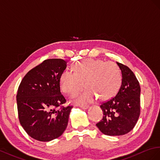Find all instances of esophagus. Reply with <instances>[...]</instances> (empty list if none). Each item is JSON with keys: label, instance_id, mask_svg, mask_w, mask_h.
I'll return each mask as SVG.
<instances>
[{"label": "esophagus", "instance_id": "esophagus-1", "mask_svg": "<svg viewBox=\"0 0 160 160\" xmlns=\"http://www.w3.org/2000/svg\"><path fill=\"white\" fill-rule=\"evenodd\" d=\"M80 107L81 108L84 109V110H86V109L88 108L89 107H88V105H81V106H80Z\"/></svg>", "mask_w": 160, "mask_h": 160}]
</instances>
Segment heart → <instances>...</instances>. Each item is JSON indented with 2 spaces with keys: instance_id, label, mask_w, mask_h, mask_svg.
<instances>
[{
  "instance_id": "obj_1",
  "label": "heart",
  "mask_w": 160,
  "mask_h": 160,
  "mask_svg": "<svg viewBox=\"0 0 160 160\" xmlns=\"http://www.w3.org/2000/svg\"><path fill=\"white\" fill-rule=\"evenodd\" d=\"M74 72H63L60 76L63 92L76 95L84 87L88 88L78 94L74 101L79 104L92 102L97 98L107 100L112 98L120 88L121 75L115 62L94 59H86L73 65Z\"/></svg>"
}]
</instances>
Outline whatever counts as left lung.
Listing matches in <instances>:
<instances>
[{
  "label": "left lung",
  "instance_id": "8db88e82",
  "mask_svg": "<svg viewBox=\"0 0 160 160\" xmlns=\"http://www.w3.org/2000/svg\"><path fill=\"white\" fill-rule=\"evenodd\" d=\"M122 74L121 86L115 97L103 102L102 119L97 127L104 135L118 136L128 133L134 128L140 115L139 82L129 68L117 62Z\"/></svg>",
  "mask_w": 160,
  "mask_h": 160
}]
</instances>
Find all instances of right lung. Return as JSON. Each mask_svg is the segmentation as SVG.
<instances>
[{
	"label": "right lung",
	"mask_w": 160,
	"mask_h": 160,
	"mask_svg": "<svg viewBox=\"0 0 160 160\" xmlns=\"http://www.w3.org/2000/svg\"><path fill=\"white\" fill-rule=\"evenodd\" d=\"M67 67L62 59H48L22 78L17 94L19 119L32 138L49 141L66 130L72 106L60 92V76ZM60 107V109L57 108Z\"/></svg>",
	"instance_id": "1"
}]
</instances>
